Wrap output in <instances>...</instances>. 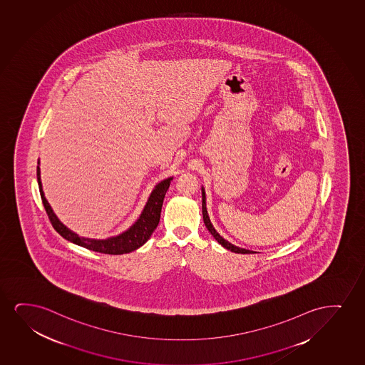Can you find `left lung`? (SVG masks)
<instances>
[{
	"label": "left lung",
	"mask_w": 365,
	"mask_h": 365,
	"mask_svg": "<svg viewBox=\"0 0 365 365\" xmlns=\"http://www.w3.org/2000/svg\"><path fill=\"white\" fill-rule=\"evenodd\" d=\"M202 213H203V220L205 227H207L209 232L213 235L214 239H215L222 247H225L227 250L232 251V252H237V254H254V252H255V251L247 250V249L235 247V245H232L230 242H227L224 237L219 235L218 232L214 229L212 222H210V219H209L208 212H207V205H205V192H204V188H202Z\"/></svg>",
	"instance_id": "obj_1"
}]
</instances>
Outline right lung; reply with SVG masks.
Returning <instances> with one entry per match:
<instances>
[{
  "label": "right lung",
  "mask_w": 365,
  "mask_h": 365,
  "mask_svg": "<svg viewBox=\"0 0 365 365\" xmlns=\"http://www.w3.org/2000/svg\"><path fill=\"white\" fill-rule=\"evenodd\" d=\"M37 180H38L39 193L42 198L43 205L48 214V218L52 222L53 227L59 232L68 242H74L79 247H86L89 250L96 251V252H103V254H110V255H121V254H128L131 251L136 250L150 239L152 232H155L160 217H161L162 204L163 199L166 195L167 190L170 187V178L162 180L152 190L150 198L147 200L146 205L143 208V213L140 218L136 220L133 227H128L126 232L118 234V237H108V239H89V237H81L71 232V229L63 224L57 215L53 212L52 207L49 205L47 199L44 197L42 190V182H41V170L37 166Z\"/></svg>",
  "instance_id": "1"
}]
</instances>
